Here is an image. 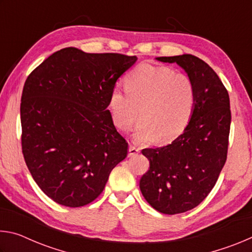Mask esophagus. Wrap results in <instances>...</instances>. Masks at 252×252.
Masks as SVG:
<instances>
[{
	"label": "esophagus",
	"instance_id": "1",
	"mask_svg": "<svg viewBox=\"0 0 252 252\" xmlns=\"http://www.w3.org/2000/svg\"><path fill=\"white\" fill-rule=\"evenodd\" d=\"M140 152V148L134 146V144H130L129 147V156L130 157H133L135 155H138V153Z\"/></svg>",
	"mask_w": 252,
	"mask_h": 252
}]
</instances>
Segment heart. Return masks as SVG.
<instances>
[{"instance_id":"1","label":"heart","mask_w":252,"mask_h":252,"mask_svg":"<svg viewBox=\"0 0 252 252\" xmlns=\"http://www.w3.org/2000/svg\"><path fill=\"white\" fill-rule=\"evenodd\" d=\"M194 87L185 73L165 66L143 63L126 79V89L116 87L110 95V110L120 130H130L138 120L132 140L172 141L186 129L194 106Z\"/></svg>"}]
</instances>
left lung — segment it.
Wrapping results in <instances>:
<instances>
[{"mask_svg": "<svg viewBox=\"0 0 252 252\" xmlns=\"http://www.w3.org/2000/svg\"><path fill=\"white\" fill-rule=\"evenodd\" d=\"M186 70L194 87V108L183 133L171 144L141 151L150 161L140 179L144 199L157 211L177 215L201 203L227 160L231 111L218 74L194 55L160 57Z\"/></svg>", "mask_w": 252, "mask_h": 252, "instance_id": "8db88e82", "label": "left lung"}]
</instances>
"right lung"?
Masks as SVG:
<instances>
[{
    "instance_id": "1",
    "label": "right lung",
    "mask_w": 252,
    "mask_h": 252,
    "mask_svg": "<svg viewBox=\"0 0 252 252\" xmlns=\"http://www.w3.org/2000/svg\"><path fill=\"white\" fill-rule=\"evenodd\" d=\"M138 60L120 53L54 52L35 67L21 97V144L34 181L59 204L91 203L129 144L108 110L117 80Z\"/></svg>"
}]
</instances>
